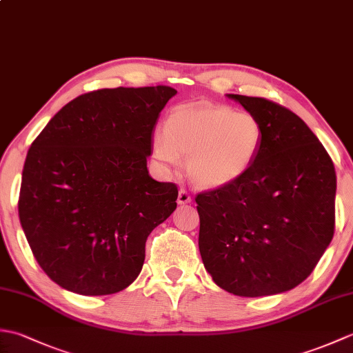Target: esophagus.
<instances>
[{"instance_id": "obj_1", "label": "esophagus", "mask_w": 353, "mask_h": 353, "mask_svg": "<svg viewBox=\"0 0 353 353\" xmlns=\"http://www.w3.org/2000/svg\"><path fill=\"white\" fill-rule=\"evenodd\" d=\"M177 203L179 205H188L191 203V196L185 190L179 191V196H177Z\"/></svg>"}]
</instances>
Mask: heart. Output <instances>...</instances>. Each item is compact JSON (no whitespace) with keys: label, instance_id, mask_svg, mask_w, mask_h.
<instances>
[{"label":"heart","instance_id":"b5f03b06","mask_svg":"<svg viewBox=\"0 0 353 353\" xmlns=\"http://www.w3.org/2000/svg\"><path fill=\"white\" fill-rule=\"evenodd\" d=\"M264 130L249 112L215 104H181L154 134L156 161L176 167L186 154V172L200 188L216 190L239 181L261 152Z\"/></svg>","mask_w":353,"mask_h":353}]
</instances>
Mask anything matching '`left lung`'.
<instances>
[{
	"label": "left lung",
	"mask_w": 353,
	"mask_h": 353,
	"mask_svg": "<svg viewBox=\"0 0 353 353\" xmlns=\"http://www.w3.org/2000/svg\"><path fill=\"white\" fill-rule=\"evenodd\" d=\"M264 130L252 168L196 197L206 272L243 297L281 294L311 274L335 228L336 176L303 119L258 97L226 94Z\"/></svg>",
	"instance_id": "1"
}]
</instances>
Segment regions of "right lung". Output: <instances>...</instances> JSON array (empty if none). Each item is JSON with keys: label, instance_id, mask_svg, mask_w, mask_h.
<instances>
[{"label": "right lung", "instance_id": "right-lung-1", "mask_svg": "<svg viewBox=\"0 0 353 353\" xmlns=\"http://www.w3.org/2000/svg\"><path fill=\"white\" fill-rule=\"evenodd\" d=\"M170 86L83 94L50 119L27 153L19 221L37 264L81 296L137 279L152 230L174 212L177 188L148 174L152 133Z\"/></svg>", "mask_w": 353, "mask_h": 353}]
</instances>
